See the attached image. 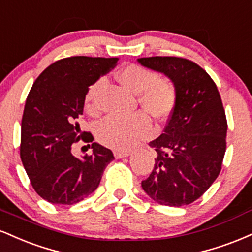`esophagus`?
<instances>
[{"label": "esophagus", "mask_w": 252, "mask_h": 252, "mask_svg": "<svg viewBox=\"0 0 252 252\" xmlns=\"http://www.w3.org/2000/svg\"><path fill=\"white\" fill-rule=\"evenodd\" d=\"M131 154V152L130 150H116V152H114V155L116 158H126V156H129Z\"/></svg>", "instance_id": "esophagus-1"}]
</instances>
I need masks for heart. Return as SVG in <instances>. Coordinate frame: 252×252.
I'll list each match as a JSON object with an SVG mask.
<instances>
[{
	"label": "heart",
	"instance_id": "1",
	"mask_svg": "<svg viewBox=\"0 0 252 252\" xmlns=\"http://www.w3.org/2000/svg\"><path fill=\"white\" fill-rule=\"evenodd\" d=\"M117 80L132 94L144 111L155 120L164 121L170 116L178 100V89L174 80L160 77L158 72L138 63H129L116 73ZM103 84L98 79L85 94V106L91 114L98 111L97 94ZM152 121L144 112L131 116H109L97 126V138L104 146L115 150H126L150 134Z\"/></svg>",
	"mask_w": 252,
	"mask_h": 252
}]
</instances>
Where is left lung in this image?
<instances>
[{
    "mask_svg": "<svg viewBox=\"0 0 252 252\" xmlns=\"http://www.w3.org/2000/svg\"><path fill=\"white\" fill-rule=\"evenodd\" d=\"M138 63L174 80L178 100L163 134L152 141L156 158L142 189L166 206L192 204L221 170L227 121L216 83L186 58L149 57Z\"/></svg>",
    "mask_w": 252,
    "mask_h": 252,
    "instance_id": "1",
    "label": "left lung"
}]
</instances>
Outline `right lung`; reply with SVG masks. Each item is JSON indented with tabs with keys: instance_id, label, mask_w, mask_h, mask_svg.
<instances>
[{
	"instance_id": "right-lung-1",
	"label": "right lung",
	"mask_w": 252,
	"mask_h": 252,
	"mask_svg": "<svg viewBox=\"0 0 252 252\" xmlns=\"http://www.w3.org/2000/svg\"><path fill=\"white\" fill-rule=\"evenodd\" d=\"M118 58L70 57L57 60L41 72L26 99L21 122L20 156L32 186L52 204L73 205L99 185L112 152L96 142L92 154L77 158L71 147L92 142L90 131H80L85 94ZM90 146V144H89Z\"/></svg>"
}]
</instances>
